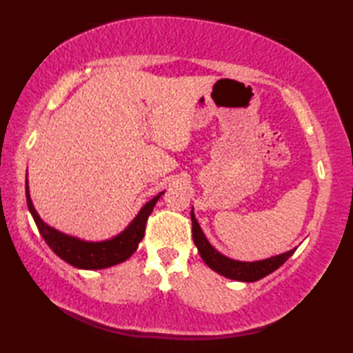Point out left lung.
<instances>
[{
    "instance_id": "left-lung-1",
    "label": "left lung",
    "mask_w": 353,
    "mask_h": 353,
    "mask_svg": "<svg viewBox=\"0 0 353 353\" xmlns=\"http://www.w3.org/2000/svg\"><path fill=\"white\" fill-rule=\"evenodd\" d=\"M190 218H192L193 242H195V245L198 247V251L201 257H203V261L205 262L207 267H210L213 271H216L218 274L228 279L239 280V282H256V280H261L262 277L271 274L272 271H276L279 267H282L288 259L294 254V251H296V248H294L291 251H288V253H283L276 257H270L267 261H259V262L232 261V259L218 253V251L208 243L193 212L190 213Z\"/></svg>"
}]
</instances>
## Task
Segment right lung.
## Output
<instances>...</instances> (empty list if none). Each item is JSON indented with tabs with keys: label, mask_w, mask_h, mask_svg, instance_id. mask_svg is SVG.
I'll list each match as a JSON object with an SVG mask.
<instances>
[{
	"label": "right lung",
	"mask_w": 353,
	"mask_h": 353,
	"mask_svg": "<svg viewBox=\"0 0 353 353\" xmlns=\"http://www.w3.org/2000/svg\"><path fill=\"white\" fill-rule=\"evenodd\" d=\"M161 195L163 192L160 195L150 199L123 233H120L119 236L105 242H83L56 232L52 227L44 224L39 218V214L34 210L30 195H28V185L26 184L28 210H30L36 222V227H38L39 233L44 237L47 245L67 263L81 270H102L114 267V265L125 262L126 259L131 257L135 253L137 247H139V242L145 236L149 214L154 210V205Z\"/></svg>",
	"instance_id": "obj_1"
}]
</instances>
